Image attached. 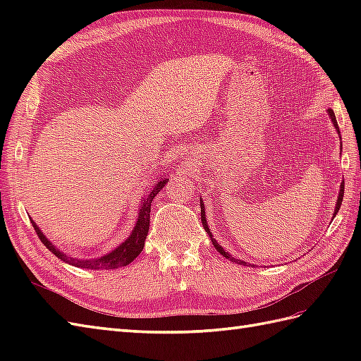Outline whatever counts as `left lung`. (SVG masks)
I'll list each match as a JSON object with an SVG mask.
<instances>
[{
    "label": "left lung",
    "instance_id": "left-lung-1",
    "mask_svg": "<svg viewBox=\"0 0 361 361\" xmlns=\"http://www.w3.org/2000/svg\"><path fill=\"white\" fill-rule=\"evenodd\" d=\"M327 113H329V118H331V121H332L334 127L336 128V132H338V135H340V128H338V124H336V118H335V114H334V110H332V109H327ZM340 140H341V136H340ZM340 147H341V145H340ZM343 195H344V181H341L340 192H338V198H336V204H335V211H334V217L336 216V212H338V211H340V208H341ZM200 206H202V224H203V228H204V231L208 233V235L211 237V242H212L214 247H216V250L220 252L221 256L226 257L228 260H231V262L240 264V265H248L247 262H243V260L233 257L231 255H229L228 251H225V250H224V247H221V245H219V243H217V240H216V239H214V237H212V233H211V229H209V226H208V221H206V216H204V204H203V202H202V200H200Z\"/></svg>",
    "mask_w": 361,
    "mask_h": 361
}]
</instances>
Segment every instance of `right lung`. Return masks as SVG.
<instances>
[{
  "label": "right lung",
  "instance_id": "1",
  "mask_svg": "<svg viewBox=\"0 0 361 361\" xmlns=\"http://www.w3.org/2000/svg\"><path fill=\"white\" fill-rule=\"evenodd\" d=\"M167 180L169 178H166V176H159L158 181L153 185L150 192L141 200L140 209H137V219H136V224H135V228L132 229V233H130V235L124 242L118 245V247L111 250L110 252H106V255H104V256H99L94 259L70 257L68 255H65L63 251H60L56 245H52V242L49 239H46V235L42 233V229L37 226L34 220H30V224H32L35 233L38 234V237H40V240L44 243V247L66 264L79 267V268H87V270H113V268L126 267L130 262H133V260L141 255L144 243H145V237H147V234H149L150 204L153 202V198H155V195L159 192V189H163L166 186Z\"/></svg>",
  "mask_w": 361,
  "mask_h": 361
}]
</instances>
